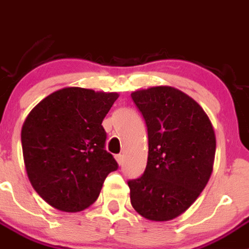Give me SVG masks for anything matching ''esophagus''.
<instances>
[{
	"instance_id": "1",
	"label": "esophagus",
	"mask_w": 249,
	"mask_h": 249,
	"mask_svg": "<svg viewBox=\"0 0 249 249\" xmlns=\"http://www.w3.org/2000/svg\"><path fill=\"white\" fill-rule=\"evenodd\" d=\"M115 159H117L119 165H123V163H124V156H123V154H118V156H115Z\"/></svg>"
}]
</instances>
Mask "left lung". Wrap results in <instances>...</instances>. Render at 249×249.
Segmentation results:
<instances>
[{
  "label": "left lung",
  "instance_id": "obj_1",
  "mask_svg": "<svg viewBox=\"0 0 249 249\" xmlns=\"http://www.w3.org/2000/svg\"><path fill=\"white\" fill-rule=\"evenodd\" d=\"M146 120L143 175L127 181L135 211L152 221L173 220L192 206L211 178L216 139L211 119L189 95L171 86L131 93Z\"/></svg>",
  "mask_w": 249,
  "mask_h": 249
}]
</instances>
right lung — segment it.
Returning a JSON list of instances; mask_svg holds the SVG:
<instances>
[{
	"label": "right lung",
	"instance_id": "add662e5",
	"mask_svg": "<svg viewBox=\"0 0 249 249\" xmlns=\"http://www.w3.org/2000/svg\"><path fill=\"white\" fill-rule=\"evenodd\" d=\"M117 92L64 88L31 109L21 127L26 174L51 207L67 213L89 208L118 164L105 149L102 122Z\"/></svg>",
	"mask_w": 249,
	"mask_h": 249
}]
</instances>
